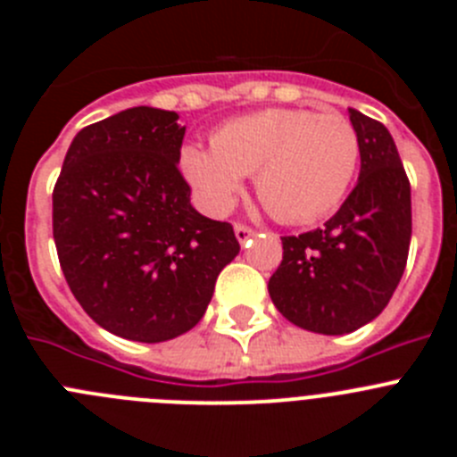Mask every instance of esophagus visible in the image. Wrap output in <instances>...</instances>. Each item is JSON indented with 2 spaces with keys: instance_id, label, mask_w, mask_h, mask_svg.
Masks as SVG:
<instances>
[{
  "instance_id": "esophagus-1",
  "label": "esophagus",
  "mask_w": 457,
  "mask_h": 457,
  "mask_svg": "<svg viewBox=\"0 0 457 457\" xmlns=\"http://www.w3.org/2000/svg\"><path fill=\"white\" fill-rule=\"evenodd\" d=\"M233 228H236V237H237V242H240V245H245V242H247L249 237L253 236V228H252V226L240 224V221H237V224L233 226Z\"/></svg>"
}]
</instances>
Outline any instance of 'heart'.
<instances>
[{
  "mask_svg": "<svg viewBox=\"0 0 457 457\" xmlns=\"http://www.w3.org/2000/svg\"><path fill=\"white\" fill-rule=\"evenodd\" d=\"M359 167V137L338 112L272 107L221 125L212 148L185 146L180 169L210 212H226L253 176L261 204L286 224L332 212Z\"/></svg>",
  "mask_w": 457,
  "mask_h": 457,
  "instance_id": "b5f03b06",
  "label": "heart"
}]
</instances>
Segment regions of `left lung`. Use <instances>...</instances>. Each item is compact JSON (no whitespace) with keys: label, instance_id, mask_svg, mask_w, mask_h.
<instances>
[{"label":"left lung","instance_id":"obj_1","mask_svg":"<svg viewBox=\"0 0 457 457\" xmlns=\"http://www.w3.org/2000/svg\"><path fill=\"white\" fill-rule=\"evenodd\" d=\"M361 171L348 199L322 228L284 236V261L270 297L293 325L350 334L382 313L407 265L411 237L410 180L389 130L350 109Z\"/></svg>","mask_w":457,"mask_h":457}]
</instances>
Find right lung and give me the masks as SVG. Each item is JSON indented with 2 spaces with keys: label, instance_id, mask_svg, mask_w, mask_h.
<instances>
[{
  "label": "right lung",
  "instance_id": "right-lung-1",
  "mask_svg": "<svg viewBox=\"0 0 457 457\" xmlns=\"http://www.w3.org/2000/svg\"><path fill=\"white\" fill-rule=\"evenodd\" d=\"M176 112L132 107L78 132L52 192L63 277L93 320L160 343L204 318L221 270L240 252L233 226L189 204Z\"/></svg>",
  "mask_w": 457,
  "mask_h": 457
}]
</instances>
